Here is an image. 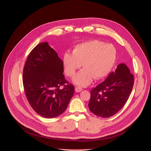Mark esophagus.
<instances>
[{
    "instance_id": "1",
    "label": "esophagus",
    "mask_w": 151,
    "mask_h": 151,
    "mask_svg": "<svg viewBox=\"0 0 151 151\" xmlns=\"http://www.w3.org/2000/svg\"><path fill=\"white\" fill-rule=\"evenodd\" d=\"M82 90H83L82 88H80V87H76L75 88V91L76 92H81Z\"/></svg>"
}]
</instances>
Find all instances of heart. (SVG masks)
<instances>
[{"instance_id":"1","label":"heart","mask_w":151,"mask_h":151,"mask_svg":"<svg viewBox=\"0 0 151 151\" xmlns=\"http://www.w3.org/2000/svg\"><path fill=\"white\" fill-rule=\"evenodd\" d=\"M116 56L117 51L112 44L95 40L76 45L72 53L66 51L62 62L65 72L70 77L73 76L83 65L84 68L73 78V82L86 86L93 78L100 80L106 76L113 67Z\"/></svg>"}]
</instances>
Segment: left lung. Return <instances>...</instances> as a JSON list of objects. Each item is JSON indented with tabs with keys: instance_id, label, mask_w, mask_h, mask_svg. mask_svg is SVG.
I'll return each instance as SVG.
<instances>
[{
	"instance_id": "obj_1",
	"label": "left lung",
	"mask_w": 151,
	"mask_h": 151,
	"mask_svg": "<svg viewBox=\"0 0 151 151\" xmlns=\"http://www.w3.org/2000/svg\"><path fill=\"white\" fill-rule=\"evenodd\" d=\"M133 83V75L128 67L124 63L119 64L115 71L91 91L90 111L104 118L114 115L129 99Z\"/></svg>"
}]
</instances>
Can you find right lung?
I'll use <instances>...</instances> for the list:
<instances>
[{"label":"right lung","mask_w":151,"mask_h":151,"mask_svg":"<svg viewBox=\"0 0 151 151\" xmlns=\"http://www.w3.org/2000/svg\"><path fill=\"white\" fill-rule=\"evenodd\" d=\"M63 72L62 60L47 42L37 45L29 54L23 70L24 88L31 107L43 117L62 114L73 96L74 86L65 84L68 83Z\"/></svg>","instance_id":"right-lung-1"}]
</instances>
